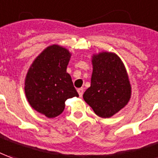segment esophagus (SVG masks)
I'll use <instances>...</instances> for the list:
<instances>
[{
    "mask_svg": "<svg viewBox=\"0 0 158 158\" xmlns=\"http://www.w3.org/2000/svg\"><path fill=\"white\" fill-rule=\"evenodd\" d=\"M83 89H77V92H78V94H79V95H80V97H81L82 96V94H83Z\"/></svg>",
    "mask_w": 158,
    "mask_h": 158,
    "instance_id": "34e87169",
    "label": "esophagus"
}]
</instances>
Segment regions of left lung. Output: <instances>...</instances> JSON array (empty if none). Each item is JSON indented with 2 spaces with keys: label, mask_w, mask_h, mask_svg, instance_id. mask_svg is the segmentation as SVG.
Masks as SVG:
<instances>
[{
  "label": "left lung",
  "mask_w": 158,
  "mask_h": 158,
  "mask_svg": "<svg viewBox=\"0 0 158 158\" xmlns=\"http://www.w3.org/2000/svg\"><path fill=\"white\" fill-rule=\"evenodd\" d=\"M91 62V83L83 94V99L99 117L110 118L127 106L131 99L128 73L114 52L93 54Z\"/></svg>",
  "instance_id": "left-lung-1"
}]
</instances>
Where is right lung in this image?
<instances>
[{"label":"right lung","instance_id":"add662e5","mask_svg":"<svg viewBox=\"0 0 158 158\" xmlns=\"http://www.w3.org/2000/svg\"><path fill=\"white\" fill-rule=\"evenodd\" d=\"M71 57L68 49L52 44L33 60L25 78V94L30 106L47 118L60 115L65 102L79 94L67 66Z\"/></svg>","mask_w":158,"mask_h":158}]
</instances>
